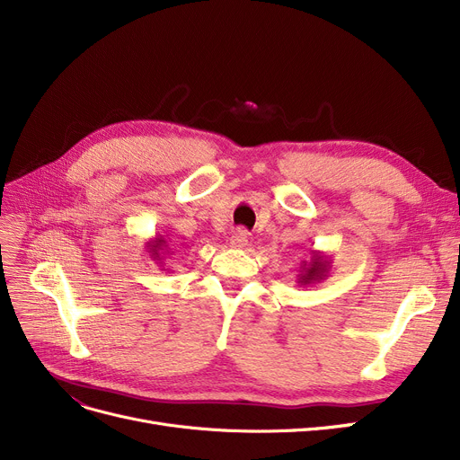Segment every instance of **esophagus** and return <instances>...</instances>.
Segmentation results:
<instances>
[{
    "label": "esophagus",
    "instance_id": "1",
    "mask_svg": "<svg viewBox=\"0 0 460 460\" xmlns=\"http://www.w3.org/2000/svg\"><path fill=\"white\" fill-rule=\"evenodd\" d=\"M248 238H250V234H248L246 229H236V231L231 234L229 244H231L233 248H244V246L248 244Z\"/></svg>",
    "mask_w": 460,
    "mask_h": 460
}]
</instances>
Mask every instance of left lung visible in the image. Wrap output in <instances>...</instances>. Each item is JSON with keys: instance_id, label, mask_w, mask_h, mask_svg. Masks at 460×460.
Listing matches in <instances>:
<instances>
[{"instance_id": "1", "label": "left lung", "mask_w": 460, "mask_h": 460, "mask_svg": "<svg viewBox=\"0 0 460 460\" xmlns=\"http://www.w3.org/2000/svg\"><path fill=\"white\" fill-rule=\"evenodd\" d=\"M332 269V259L324 255L323 252L311 250V259L300 262V270L296 276L298 285H313V283H321L323 279L328 278Z\"/></svg>"}]
</instances>
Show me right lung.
<instances>
[{"label": "right lung", "mask_w": 460, "mask_h": 460, "mask_svg": "<svg viewBox=\"0 0 460 460\" xmlns=\"http://www.w3.org/2000/svg\"><path fill=\"white\" fill-rule=\"evenodd\" d=\"M147 252H149L151 259L156 261L158 267H164V264H165V259H164V257L169 255L167 240H165L162 234H158L156 238H151L149 243H147ZM160 270H165V269H160Z\"/></svg>", "instance_id": "1"}]
</instances>
